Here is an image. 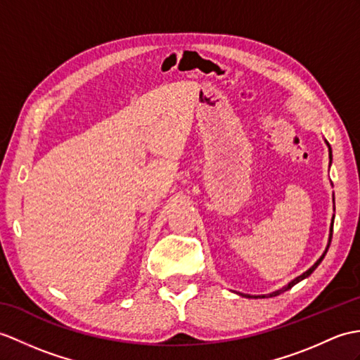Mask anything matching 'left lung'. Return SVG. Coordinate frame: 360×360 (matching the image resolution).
Instances as JSON below:
<instances>
[{"label":"left lung","instance_id":"8db88e82","mask_svg":"<svg viewBox=\"0 0 360 360\" xmlns=\"http://www.w3.org/2000/svg\"><path fill=\"white\" fill-rule=\"evenodd\" d=\"M330 147V146H328ZM331 160H333V156H331V148H330V162H331ZM333 222H334V219H333ZM333 222H331V229H330V239H328V245H327V248H325V252H323V255L317 259L316 261V264L311 266V269H308L305 273H302L300 276H297L296 279H293L291 281L288 285H285L283 288H281V290H278V291H273V293H270V295H264V296H247V297H273V296H279L281 293H283V291H287V290H290L291 287H295L297 282H300L302 279H305V278H308V276H310L316 269H317V265H319L321 262H322V259L325 257V255H327V252H328V247H330V244H331V236H333Z\"/></svg>","mask_w":360,"mask_h":360}]
</instances>
